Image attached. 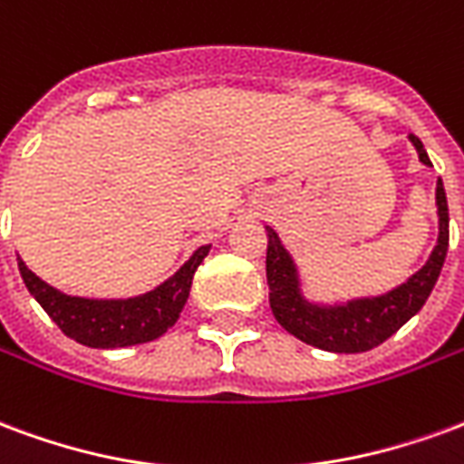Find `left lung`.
<instances>
[{
	"mask_svg": "<svg viewBox=\"0 0 464 464\" xmlns=\"http://www.w3.org/2000/svg\"><path fill=\"white\" fill-rule=\"evenodd\" d=\"M410 141L418 149L420 161L432 166L418 136L410 133ZM435 198H438L440 236L428 263L392 291L375 295V298H355V301L335 303V305H318L303 298L295 263L283 248L278 233L266 228L268 231V253H266L268 301H271L276 321L298 341L308 343L313 348L331 350V353H365L388 341L392 333H398L425 305L448 256L450 213L440 179Z\"/></svg>",
	"mask_w": 464,
	"mask_h": 464,
	"instance_id": "1",
	"label": "left lung"
}]
</instances>
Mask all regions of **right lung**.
<instances>
[{
	"mask_svg": "<svg viewBox=\"0 0 464 464\" xmlns=\"http://www.w3.org/2000/svg\"><path fill=\"white\" fill-rule=\"evenodd\" d=\"M208 251L211 246H201L159 288L123 301H94V298L66 295L29 271L22 258H19V273L29 293L44 308L46 315L62 328L66 338H74L76 343L89 348H126V345L161 338L179 321L191 293L193 273L208 256Z\"/></svg>",
	"mask_w": 464,
	"mask_h": 464,
	"instance_id": "obj_1",
	"label": "right lung"
}]
</instances>
